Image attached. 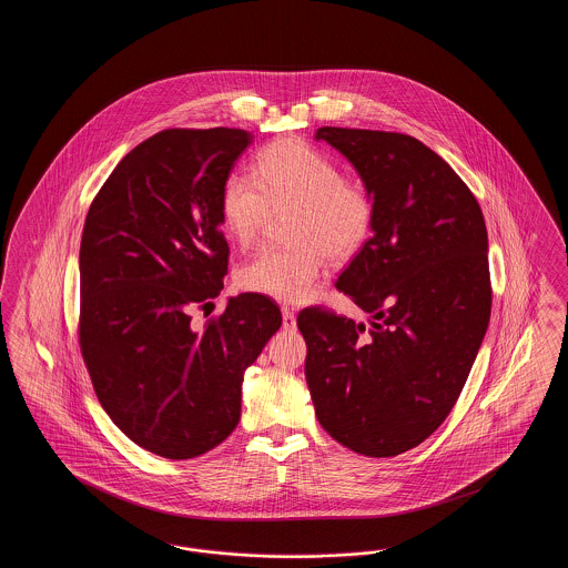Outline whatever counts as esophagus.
I'll return each mask as SVG.
<instances>
[{
    "label": "esophagus",
    "instance_id": "34e87169",
    "mask_svg": "<svg viewBox=\"0 0 568 568\" xmlns=\"http://www.w3.org/2000/svg\"><path fill=\"white\" fill-rule=\"evenodd\" d=\"M281 313H283V329H287V332L296 329V313H294V308L283 306Z\"/></svg>",
    "mask_w": 568,
    "mask_h": 568
}]
</instances>
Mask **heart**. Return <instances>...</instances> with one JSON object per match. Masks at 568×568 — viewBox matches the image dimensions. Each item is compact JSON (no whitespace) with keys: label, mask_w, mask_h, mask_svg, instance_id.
<instances>
[{"label":"heart","mask_w":568,"mask_h":568,"mask_svg":"<svg viewBox=\"0 0 568 568\" xmlns=\"http://www.w3.org/2000/svg\"><path fill=\"white\" fill-rule=\"evenodd\" d=\"M292 209V248H262L239 268V285L278 302L297 304L315 292L325 268L349 260L371 239L373 200L345 181L341 168L315 146L285 138L266 146L253 176L234 172L221 187V219L239 244L253 243L272 211Z\"/></svg>","instance_id":"obj_1"}]
</instances>
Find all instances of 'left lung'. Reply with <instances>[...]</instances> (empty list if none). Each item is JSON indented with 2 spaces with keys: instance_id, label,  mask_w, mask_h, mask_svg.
<instances>
[{
  "instance_id": "obj_1",
  "label": "left lung",
  "mask_w": 568,
  "mask_h": 568,
  "mask_svg": "<svg viewBox=\"0 0 568 568\" xmlns=\"http://www.w3.org/2000/svg\"><path fill=\"white\" fill-rule=\"evenodd\" d=\"M359 174L373 236L336 287L371 327L304 308V375L325 433L355 454L392 458L445 422L484 343L491 287L475 195L417 138L320 128Z\"/></svg>"
}]
</instances>
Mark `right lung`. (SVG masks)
I'll return each mask as SVG.
<instances>
[{
	"label": "right lung",
	"mask_w": 568,
	"mask_h": 568,
	"mask_svg": "<svg viewBox=\"0 0 568 568\" xmlns=\"http://www.w3.org/2000/svg\"><path fill=\"white\" fill-rule=\"evenodd\" d=\"M251 142L230 128L151 135L84 219L82 357L114 426L162 458H197L232 434L244 371L283 322L271 297L241 294L191 325L223 290L221 187Z\"/></svg>",
	"instance_id": "add662e5"
}]
</instances>
